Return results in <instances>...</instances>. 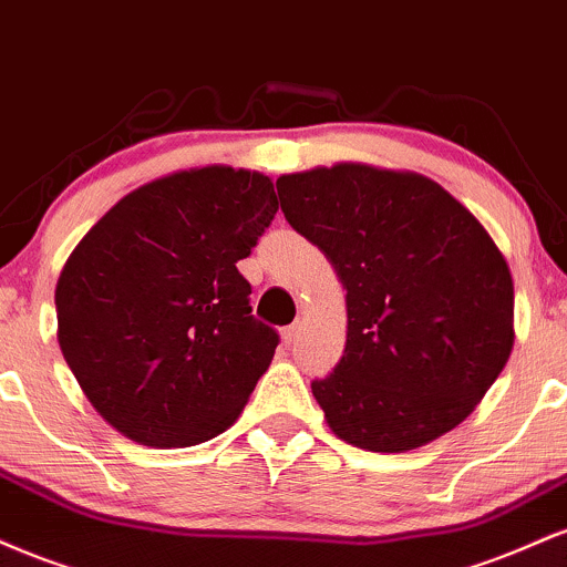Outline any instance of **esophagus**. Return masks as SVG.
<instances>
[{
    "label": "esophagus",
    "instance_id": "esophagus-1",
    "mask_svg": "<svg viewBox=\"0 0 567 567\" xmlns=\"http://www.w3.org/2000/svg\"><path fill=\"white\" fill-rule=\"evenodd\" d=\"M297 337H299V326H297V323L286 326V329L281 331V339H284L286 348H289V344H295V342H297Z\"/></svg>",
    "mask_w": 567,
    "mask_h": 567
}]
</instances>
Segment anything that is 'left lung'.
<instances>
[{"instance_id":"obj_1","label":"left lung","mask_w":567,"mask_h":567,"mask_svg":"<svg viewBox=\"0 0 567 567\" xmlns=\"http://www.w3.org/2000/svg\"><path fill=\"white\" fill-rule=\"evenodd\" d=\"M281 209L348 289L342 361L312 395L358 449L403 454L464 422L507 365L515 289L485 228L414 172L284 175Z\"/></svg>"}]
</instances>
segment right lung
<instances>
[{"label":"right lung","mask_w":567,"mask_h":567,"mask_svg":"<svg viewBox=\"0 0 567 567\" xmlns=\"http://www.w3.org/2000/svg\"><path fill=\"white\" fill-rule=\"evenodd\" d=\"M278 198L259 172L204 166L124 196L82 238L55 289L58 342L111 427L151 449L228 430L278 331L238 272Z\"/></svg>","instance_id":"obj_1"}]
</instances>
